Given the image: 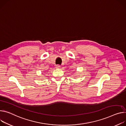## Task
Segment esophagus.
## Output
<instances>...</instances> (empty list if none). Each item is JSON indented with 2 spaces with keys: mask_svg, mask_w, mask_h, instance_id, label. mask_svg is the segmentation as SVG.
Here are the masks:
<instances>
[{
  "mask_svg": "<svg viewBox=\"0 0 126 126\" xmlns=\"http://www.w3.org/2000/svg\"><path fill=\"white\" fill-rule=\"evenodd\" d=\"M60 65H57L56 66V69H59V68H60Z\"/></svg>",
  "mask_w": 126,
  "mask_h": 126,
  "instance_id": "1",
  "label": "esophagus"
}]
</instances>
